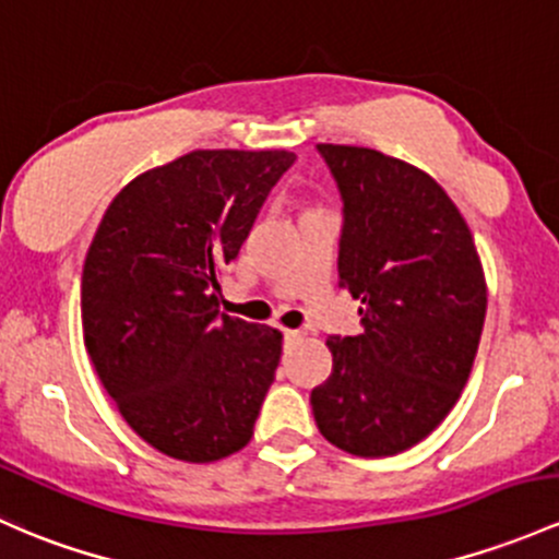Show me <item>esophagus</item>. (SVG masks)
<instances>
[{
    "label": "esophagus",
    "instance_id": "obj_1",
    "mask_svg": "<svg viewBox=\"0 0 559 559\" xmlns=\"http://www.w3.org/2000/svg\"><path fill=\"white\" fill-rule=\"evenodd\" d=\"M284 340H286V345H295V343H299V340H302V332H297V329H286Z\"/></svg>",
    "mask_w": 559,
    "mask_h": 559
}]
</instances>
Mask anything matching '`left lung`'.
Instances as JSON below:
<instances>
[{
    "label": "left lung",
    "mask_w": 559,
    "mask_h": 559,
    "mask_svg": "<svg viewBox=\"0 0 559 559\" xmlns=\"http://www.w3.org/2000/svg\"><path fill=\"white\" fill-rule=\"evenodd\" d=\"M345 205L340 286L364 332L329 337L313 388L326 442L358 457L409 450L461 399L477 358L487 281L466 219L433 176L369 146L319 144Z\"/></svg>",
    "instance_id": "1"
}]
</instances>
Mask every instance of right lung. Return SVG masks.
<instances>
[{"mask_svg": "<svg viewBox=\"0 0 559 559\" xmlns=\"http://www.w3.org/2000/svg\"><path fill=\"white\" fill-rule=\"evenodd\" d=\"M286 150H195L128 181L82 267V332L128 426L187 463H214L254 437L284 334L219 313L225 264Z\"/></svg>", "mask_w": 559, "mask_h": 559, "instance_id": "obj_1", "label": "right lung"}]
</instances>
